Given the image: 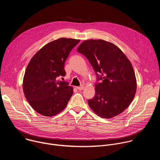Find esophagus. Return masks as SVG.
Returning <instances> with one entry per match:
<instances>
[{
  "label": "esophagus",
  "mask_w": 160,
  "mask_h": 160,
  "mask_svg": "<svg viewBox=\"0 0 160 160\" xmlns=\"http://www.w3.org/2000/svg\"><path fill=\"white\" fill-rule=\"evenodd\" d=\"M77 89L79 90H82L83 89V88H84V86H83V85H81V86H80V87H77Z\"/></svg>",
  "instance_id": "obj_1"
}]
</instances>
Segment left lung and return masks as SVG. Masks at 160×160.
<instances>
[{
	"label": "left lung",
	"instance_id": "8db88e82",
	"mask_svg": "<svg viewBox=\"0 0 160 160\" xmlns=\"http://www.w3.org/2000/svg\"><path fill=\"white\" fill-rule=\"evenodd\" d=\"M77 51L92 66L98 80H102L95 84L94 97L88 100L91 109L104 118L122 113L133 101L137 89L130 61L116 45L101 39L83 41Z\"/></svg>",
	"mask_w": 160,
	"mask_h": 160
}]
</instances>
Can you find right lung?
<instances>
[{
	"mask_svg": "<svg viewBox=\"0 0 160 160\" xmlns=\"http://www.w3.org/2000/svg\"><path fill=\"white\" fill-rule=\"evenodd\" d=\"M80 40L60 38L42 48L31 59L23 77L22 89L32 108L40 115L52 117L62 111L73 93L64 77V63Z\"/></svg>",
	"mask_w": 160,
	"mask_h": 160,
	"instance_id": "right-lung-1",
	"label": "right lung"
}]
</instances>
